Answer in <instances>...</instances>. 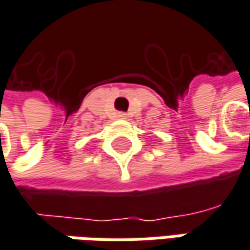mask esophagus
Returning <instances> with one entry per match:
<instances>
[{"label": "esophagus", "mask_w": 250, "mask_h": 250, "mask_svg": "<svg viewBox=\"0 0 250 250\" xmlns=\"http://www.w3.org/2000/svg\"><path fill=\"white\" fill-rule=\"evenodd\" d=\"M116 117L117 119H125V117H127V115H125V112H117Z\"/></svg>", "instance_id": "34e87169"}]
</instances>
